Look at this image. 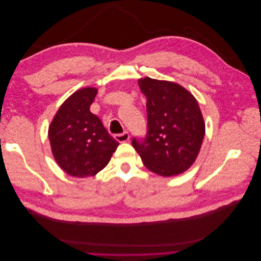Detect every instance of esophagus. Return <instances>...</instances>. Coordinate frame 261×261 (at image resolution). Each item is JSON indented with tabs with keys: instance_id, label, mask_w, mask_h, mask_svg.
Listing matches in <instances>:
<instances>
[{
	"instance_id": "esophagus-1",
	"label": "esophagus",
	"mask_w": 261,
	"mask_h": 261,
	"mask_svg": "<svg viewBox=\"0 0 261 261\" xmlns=\"http://www.w3.org/2000/svg\"><path fill=\"white\" fill-rule=\"evenodd\" d=\"M114 138L118 141V143H125V141L129 140V134L127 132H124L123 134H116Z\"/></svg>"
}]
</instances>
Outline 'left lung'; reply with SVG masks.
<instances>
[{"instance_id":"obj_1","label":"left lung","mask_w":261,"mask_h":261,"mask_svg":"<svg viewBox=\"0 0 261 261\" xmlns=\"http://www.w3.org/2000/svg\"><path fill=\"white\" fill-rule=\"evenodd\" d=\"M138 86L147 98L148 133L143 141L134 138L133 147L155 174H181L196 161L206 130L198 102L174 82L144 77Z\"/></svg>"}]
</instances>
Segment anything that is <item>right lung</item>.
Returning a JSON list of instances; mask_svg holds the SVG:
<instances>
[{
  "label": "right lung",
  "mask_w": 261,
  "mask_h": 261,
  "mask_svg": "<svg viewBox=\"0 0 261 261\" xmlns=\"http://www.w3.org/2000/svg\"><path fill=\"white\" fill-rule=\"evenodd\" d=\"M98 89L85 87L63 102L49 126L52 154L70 176H94L111 160L118 146L100 118L90 112Z\"/></svg>",
  "instance_id": "1"
}]
</instances>
